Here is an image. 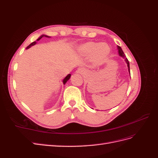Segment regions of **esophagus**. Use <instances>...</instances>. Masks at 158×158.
Listing matches in <instances>:
<instances>
[{
	"instance_id": "esophagus-1",
	"label": "esophagus",
	"mask_w": 158,
	"mask_h": 158,
	"mask_svg": "<svg viewBox=\"0 0 158 158\" xmlns=\"http://www.w3.org/2000/svg\"><path fill=\"white\" fill-rule=\"evenodd\" d=\"M84 73V69H82V68H80L77 70V73H79V74H82Z\"/></svg>"
}]
</instances>
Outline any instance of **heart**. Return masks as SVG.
I'll list each match as a JSON object with an SVG mask.
<instances>
[{
    "label": "heart",
    "mask_w": 158,
    "mask_h": 158,
    "mask_svg": "<svg viewBox=\"0 0 158 158\" xmlns=\"http://www.w3.org/2000/svg\"><path fill=\"white\" fill-rule=\"evenodd\" d=\"M80 55L85 56H91L92 60L96 64H101L106 59L110 52V48L106 43L88 41L81 44L78 47Z\"/></svg>",
    "instance_id": "heart-1"
}]
</instances>
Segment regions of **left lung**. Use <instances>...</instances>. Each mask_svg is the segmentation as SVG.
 <instances>
[{"label": "left lung", "mask_w": 158, "mask_h": 158, "mask_svg": "<svg viewBox=\"0 0 158 158\" xmlns=\"http://www.w3.org/2000/svg\"><path fill=\"white\" fill-rule=\"evenodd\" d=\"M117 49H118V52L119 56L123 57V58L124 59H125V62H126V63L127 64L128 70V72H129V74H130V76H131V73H130V65H129V62H128L127 58H126L125 55L124 54V52H123V50H122V49H121V47H119V46H117Z\"/></svg>", "instance_id": "left-lung-1"}]
</instances>
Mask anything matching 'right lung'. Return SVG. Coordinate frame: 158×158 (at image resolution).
Here are the masks:
<instances>
[{"label":"right lung","mask_w":158,"mask_h":158,"mask_svg":"<svg viewBox=\"0 0 158 158\" xmlns=\"http://www.w3.org/2000/svg\"><path fill=\"white\" fill-rule=\"evenodd\" d=\"M43 37H49V36H47V35H41L39 38H38V39L37 40V41H39V40H40L41 38ZM37 44V42L36 41H33V43H31V44H30V45H28L27 47V49H29V48H30V47H31V46H33V45H35ZM70 76H71V74H69L67 76H66V77L63 79V84H65L66 83V82H67V81L70 79Z\"/></svg>","instance_id":"1"}]
</instances>
